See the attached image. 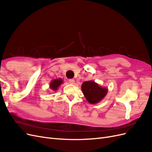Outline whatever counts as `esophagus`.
Masks as SVG:
<instances>
[{"label":"esophagus","mask_w":152,"mask_h":152,"mask_svg":"<svg viewBox=\"0 0 152 152\" xmlns=\"http://www.w3.org/2000/svg\"><path fill=\"white\" fill-rule=\"evenodd\" d=\"M69 82H70V84H74L75 82V80L70 79V80H69Z\"/></svg>","instance_id":"obj_1"}]
</instances>
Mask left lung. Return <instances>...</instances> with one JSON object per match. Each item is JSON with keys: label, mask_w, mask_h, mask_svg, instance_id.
<instances>
[{"label": "left lung", "mask_w": 152, "mask_h": 152, "mask_svg": "<svg viewBox=\"0 0 152 152\" xmlns=\"http://www.w3.org/2000/svg\"><path fill=\"white\" fill-rule=\"evenodd\" d=\"M86 99L91 104L100 102L108 93V88L100 86L94 81H86L81 86Z\"/></svg>", "instance_id": "8db88e82"}]
</instances>
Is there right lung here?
I'll return each instance as SVG.
<instances>
[{"label": "right lung", "instance_id": "add662e5", "mask_svg": "<svg viewBox=\"0 0 152 152\" xmlns=\"http://www.w3.org/2000/svg\"><path fill=\"white\" fill-rule=\"evenodd\" d=\"M63 79L59 78V79H53V80H51V82H50L49 84V87L50 89L53 90V91H56L59 87L61 86V84H63Z\"/></svg>", "mask_w": 152, "mask_h": 152}]
</instances>
